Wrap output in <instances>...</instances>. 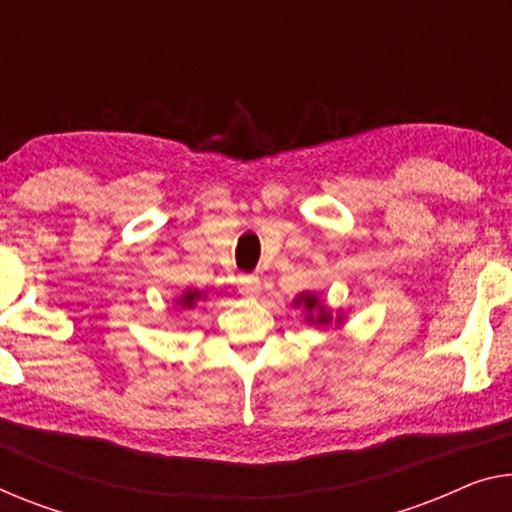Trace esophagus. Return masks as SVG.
<instances>
[{"instance_id": "obj_1", "label": "esophagus", "mask_w": 512, "mask_h": 512, "mask_svg": "<svg viewBox=\"0 0 512 512\" xmlns=\"http://www.w3.org/2000/svg\"><path fill=\"white\" fill-rule=\"evenodd\" d=\"M239 292L243 296H250V299H255V296L262 294V280H259L257 276H243L241 285H239Z\"/></svg>"}]
</instances>
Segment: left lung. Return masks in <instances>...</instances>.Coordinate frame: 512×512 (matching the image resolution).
I'll return each mask as SVG.
<instances>
[{"mask_svg":"<svg viewBox=\"0 0 512 512\" xmlns=\"http://www.w3.org/2000/svg\"><path fill=\"white\" fill-rule=\"evenodd\" d=\"M294 308H301L305 324L317 326V329H329V326L342 329V324H345V317H347L342 310H331L315 292H301L294 299Z\"/></svg>","mask_w":512,"mask_h":512,"instance_id":"8db88e82","label":"left lung"}]
</instances>
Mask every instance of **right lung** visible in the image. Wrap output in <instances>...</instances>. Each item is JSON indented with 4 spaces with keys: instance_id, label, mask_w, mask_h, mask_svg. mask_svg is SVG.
Listing matches in <instances>:
<instances>
[{
    "instance_id": "add662e5",
    "label": "right lung",
    "mask_w": 512,
    "mask_h": 512,
    "mask_svg": "<svg viewBox=\"0 0 512 512\" xmlns=\"http://www.w3.org/2000/svg\"><path fill=\"white\" fill-rule=\"evenodd\" d=\"M200 301H207V294H202L200 289H183V292L172 301V308L177 310H193Z\"/></svg>"
}]
</instances>
